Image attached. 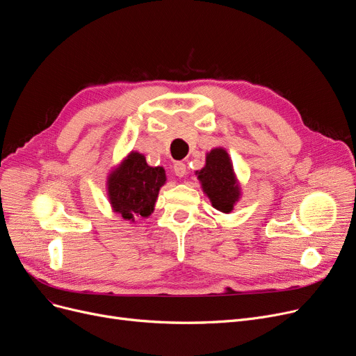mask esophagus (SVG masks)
<instances>
[{
  "instance_id": "34e87169",
  "label": "esophagus",
  "mask_w": 356,
  "mask_h": 356,
  "mask_svg": "<svg viewBox=\"0 0 356 356\" xmlns=\"http://www.w3.org/2000/svg\"><path fill=\"white\" fill-rule=\"evenodd\" d=\"M173 170H175V175H176L177 177H183L184 175H186V164L179 161V163L175 164Z\"/></svg>"
}]
</instances>
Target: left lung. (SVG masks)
I'll list each match as a JSON object with an SVG mask.
<instances>
[{
    "instance_id": "8db88e82",
    "label": "left lung",
    "mask_w": 356,
    "mask_h": 356,
    "mask_svg": "<svg viewBox=\"0 0 356 356\" xmlns=\"http://www.w3.org/2000/svg\"><path fill=\"white\" fill-rule=\"evenodd\" d=\"M196 176L215 209L224 213L233 211L241 192L233 163L224 148L211 149L207 154L205 167L197 170Z\"/></svg>"
}]
</instances>
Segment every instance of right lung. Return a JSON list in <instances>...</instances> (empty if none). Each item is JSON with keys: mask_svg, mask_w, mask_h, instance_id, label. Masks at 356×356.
Segmentation results:
<instances>
[{"mask_svg": "<svg viewBox=\"0 0 356 356\" xmlns=\"http://www.w3.org/2000/svg\"><path fill=\"white\" fill-rule=\"evenodd\" d=\"M164 183V168L148 165L143 154L132 151L107 177V196L115 212L135 222L151 215Z\"/></svg>", "mask_w": 356, "mask_h": 356, "instance_id": "add662e5", "label": "right lung"}]
</instances>
